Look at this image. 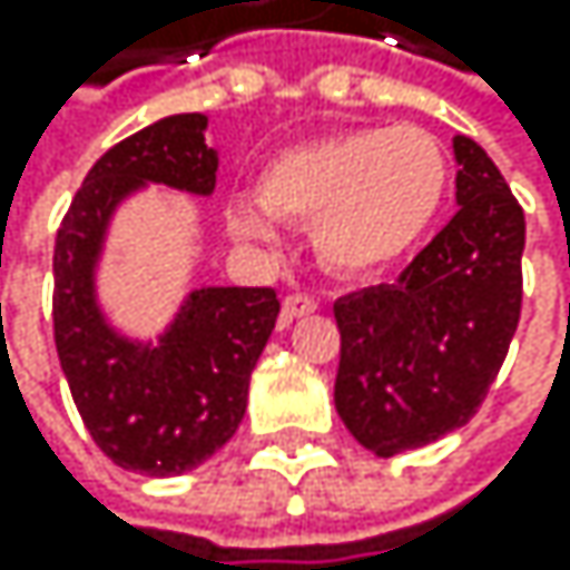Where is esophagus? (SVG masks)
Returning <instances> with one entry per match:
<instances>
[{"label": "esophagus", "mask_w": 570, "mask_h": 570, "mask_svg": "<svg viewBox=\"0 0 570 570\" xmlns=\"http://www.w3.org/2000/svg\"><path fill=\"white\" fill-rule=\"evenodd\" d=\"M317 311V301L314 297H307V294H291L287 301H283V321H297V317H307V314H314Z\"/></svg>", "instance_id": "obj_1"}]
</instances>
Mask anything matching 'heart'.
<instances>
[{"label": "heart", "mask_w": 570, "mask_h": 570, "mask_svg": "<svg viewBox=\"0 0 570 570\" xmlns=\"http://www.w3.org/2000/svg\"><path fill=\"white\" fill-rule=\"evenodd\" d=\"M451 164L417 126H372L276 153L256 198L228 202V228L253 246L276 243V218L311 225L317 259L335 273L400 263L444 208Z\"/></svg>", "instance_id": "heart-1"}]
</instances>
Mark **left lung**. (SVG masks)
<instances>
[{"instance_id": "left-lung-1", "label": "left lung", "mask_w": 570, "mask_h": 570, "mask_svg": "<svg viewBox=\"0 0 570 570\" xmlns=\"http://www.w3.org/2000/svg\"><path fill=\"white\" fill-rule=\"evenodd\" d=\"M454 218L396 283L335 301V406L380 458L465 428L520 324L523 208L475 139L454 136Z\"/></svg>"}]
</instances>
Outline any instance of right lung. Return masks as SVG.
<instances>
[{"label": "right lung", "mask_w": 570, "mask_h": 570, "mask_svg": "<svg viewBox=\"0 0 570 570\" xmlns=\"http://www.w3.org/2000/svg\"><path fill=\"white\" fill-rule=\"evenodd\" d=\"M205 129L202 112H184L116 142L88 170L53 246V342L75 406L119 469L157 479L198 469L238 431L279 314L273 287H202L157 342H132L98 307L95 269L129 194L146 184L198 198L215 190L218 153Z\"/></svg>", "instance_id": "right-lung-1"}]
</instances>
